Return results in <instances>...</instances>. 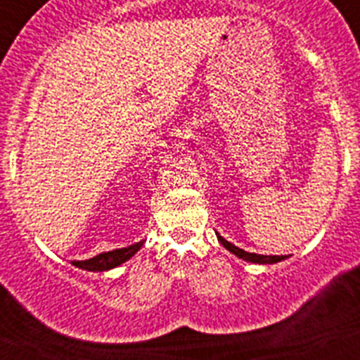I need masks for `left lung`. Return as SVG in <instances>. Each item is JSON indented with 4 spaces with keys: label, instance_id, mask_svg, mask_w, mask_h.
Listing matches in <instances>:
<instances>
[{
    "label": "left lung",
    "instance_id": "left-lung-1",
    "mask_svg": "<svg viewBox=\"0 0 360 360\" xmlns=\"http://www.w3.org/2000/svg\"><path fill=\"white\" fill-rule=\"evenodd\" d=\"M218 236V241L221 245H224L225 249L231 250L232 254H236L238 257H241V259H245V262H250V263H262V265H266V263H278V262H283L287 256H262V254H254V252H247V250L243 249H238L236 245L229 243L225 238H221L219 234H216Z\"/></svg>",
    "mask_w": 360,
    "mask_h": 360
}]
</instances>
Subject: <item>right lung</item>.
<instances>
[{"instance_id": "add662e5", "label": "right lung", "mask_w": 360, "mask_h": 360, "mask_svg": "<svg viewBox=\"0 0 360 360\" xmlns=\"http://www.w3.org/2000/svg\"><path fill=\"white\" fill-rule=\"evenodd\" d=\"M142 247V241L135 245H129L126 249H117L111 252H103L98 256L91 257V259H84V262H72V265L79 266L82 270H91V272H103V270L115 269V266L122 265L124 262H128L129 257L135 256V252Z\"/></svg>"}]
</instances>
